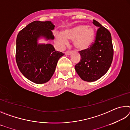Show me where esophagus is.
<instances>
[{"mask_svg":"<svg viewBox=\"0 0 130 130\" xmlns=\"http://www.w3.org/2000/svg\"><path fill=\"white\" fill-rule=\"evenodd\" d=\"M72 52H69V51H67V52H65V54L66 55H67V56H70V54H72Z\"/></svg>","mask_w":130,"mask_h":130,"instance_id":"esophagus-1","label":"esophagus"}]
</instances>
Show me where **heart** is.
I'll return each mask as SVG.
<instances>
[{
    "instance_id": "1",
    "label": "heart",
    "mask_w": 130,
    "mask_h": 130,
    "mask_svg": "<svg viewBox=\"0 0 130 130\" xmlns=\"http://www.w3.org/2000/svg\"><path fill=\"white\" fill-rule=\"evenodd\" d=\"M56 41L60 47H63L68 43V40L73 41V46L78 50H85L91 46L95 37L94 28L87 25L80 24L68 28L64 34H56Z\"/></svg>"
}]
</instances>
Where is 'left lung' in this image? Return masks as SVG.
Listing matches in <instances>:
<instances>
[{
    "mask_svg": "<svg viewBox=\"0 0 130 130\" xmlns=\"http://www.w3.org/2000/svg\"><path fill=\"white\" fill-rule=\"evenodd\" d=\"M93 23L99 28L95 42L89 49L80 52V61L74 67L80 78L88 82L98 80L107 73L113 56L110 32L96 21Z\"/></svg>",
    "mask_w": 130,
    "mask_h": 130,
    "instance_id": "8db88e82",
    "label": "left lung"
}]
</instances>
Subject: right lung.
Instances as JSON below:
<instances>
[{
    "label": "right lung",
    "mask_w": 130,
    "mask_h": 130,
    "mask_svg": "<svg viewBox=\"0 0 130 130\" xmlns=\"http://www.w3.org/2000/svg\"><path fill=\"white\" fill-rule=\"evenodd\" d=\"M51 21H34L21 30L16 41V61L19 70L28 80L41 84L49 81L56 70L57 62L64 55L50 43L39 40H53Z\"/></svg>",
    "instance_id": "1"
}]
</instances>
